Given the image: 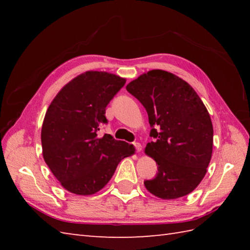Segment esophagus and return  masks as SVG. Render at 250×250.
Returning a JSON list of instances; mask_svg holds the SVG:
<instances>
[{
	"label": "esophagus",
	"mask_w": 250,
	"mask_h": 250,
	"mask_svg": "<svg viewBox=\"0 0 250 250\" xmlns=\"http://www.w3.org/2000/svg\"><path fill=\"white\" fill-rule=\"evenodd\" d=\"M133 145H134V147H135V149H136V151L137 152H140L141 150H142V145L140 144V143H133Z\"/></svg>",
	"instance_id": "obj_1"
}]
</instances>
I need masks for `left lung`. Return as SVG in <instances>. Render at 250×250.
<instances>
[{
  "label": "left lung",
  "instance_id": "left-lung-1",
  "mask_svg": "<svg viewBox=\"0 0 250 250\" xmlns=\"http://www.w3.org/2000/svg\"><path fill=\"white\" fill-rule=\"evenodd\" d=\"M144 106L153 142L146 155L158 164L146 189L163 200L189 194L204 178L213 152L208 111L190 84L172 73L152 70L125 87Z\"/></svg>",
  "mask_w": 250,
  "mask_h": 250
}]
</instances>
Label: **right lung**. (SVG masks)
<instances>
[{
  "instance_id": "1",
  "label": "right lung",
  "mask_w": 250,
  "mask_h": 250,
  "mask_svg": "<svg viewBox=\"0 0 250 250\" xmlns=\"http://www.w3.org/2000/svg\"><path fill=\"white\" fill-rule=\"evenodd\" d=\"M125 83L114 74L88 71L66 83L46 111L41 134L44 160L72 193L98 192L122 159L134 153L133 145L98 135L107 124L106 106Z\"/></svg>"
}]
</instances>
